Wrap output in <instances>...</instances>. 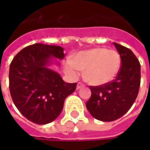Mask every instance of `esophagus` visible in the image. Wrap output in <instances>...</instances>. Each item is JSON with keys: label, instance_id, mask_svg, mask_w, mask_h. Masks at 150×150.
I'll list each match as a JSON object with an SVG mask.
<instances>
[{"label": "esophagus", "instance_id": "esophagus-1", "mask_svg": "<svg viewBox=\"0 0 150 150\" xmlns=\"http://www.w3.org/2000/svg\"><path fill=\"white\" fill-rule=\"evenodd\" d=\"M82 87H83V84L82 83H78V85H77V89H80Z\"/></svg>", "mask_w": 150, "mask_h": 150}]
</instances>
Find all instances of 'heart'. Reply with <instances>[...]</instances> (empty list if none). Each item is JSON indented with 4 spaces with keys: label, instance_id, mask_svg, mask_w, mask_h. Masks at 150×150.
I'll list each match as a JSON object with an SVG mask.
<instances>
[{
    "label": "heart",
    "instance_id": "b5f03b06",
    "mask_svg": "<svg viewBox=\"0 0 150 150\" xmlns=\"http://www.w3.org/2000/svg\"><path fill=\"white\" fill-rule=\"evenodd\" d=\"M121 67V57L116 50L95 47L78 52L74 58L68 57L64 71L76 79L85 70V78L91 84L101 85L111 82L118 75Z\"/></svg>",
    "mask_w": 150,
    "mask_h": 150
}]
</instances>
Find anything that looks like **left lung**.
I'll return each instance as SVG.
<instances>
[{
  "instance_id": "obj_1",
  "label": "left lung",
  "mask_w": 150,
  "mask_h": 150,
  "mask_svg": "<svg viewBox=\"0 0 150 150\" xmlns=\"http://www.w3.org/2000/svg\"><path fill=\"white\" fill-rule=\"evenodd\" d=\"M121 57L122 65L114 80L90 87L91 97L86 107L91 115L103 122L121 118L134 104L140 86V63L129 48L113 42Z\"/></svg>"
}]
</instances>
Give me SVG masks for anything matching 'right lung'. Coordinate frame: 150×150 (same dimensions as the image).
<instances>
[{
	"instance_id": "right-lung-1",
	"label": "right lung",
	"mask_w": 150,
	"mask_h": 150,
	"mask_svg": "<svg viewBox=\"0 0 150 150\" xmlns=\"http://www.w3.org/2000/svg\"><path fill=\"white\" fill-rule=\"evenodd\" d=\"M53 57L63 59L62 47L36 43L20 51L10 65L9 88L13 103L25 118L37 124L55 120L67 97L76 89V83H67L47 67Z\"/></svg>"
}]
</instances>
